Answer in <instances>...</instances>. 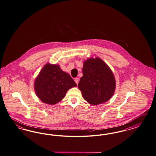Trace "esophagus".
Wrapping results in <instances>:
<instances>
[{
    "instance_id": "34e87169",
    "label": "esophagus",
    "mask_w": 156,
    "mask_h": 156,
    "mask_svg": "<svg viewBox=\"0 0 156 156\" xmlns=\"http://www.w3.org/2000/svg\"><path fill=\"white\" fill-rule=\"evenodd\" d=\"M74 81H75V83L78 85V83L79 82V79L78 78H75V79H74Z\"/></svg>"
}]
</instances>
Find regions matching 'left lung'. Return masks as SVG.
Returning <instances> with one entry per match:
<instances>
[{
    "mask_svg": "<svg viewBox=\"0 0 156 156\" xmlns=\"http://www.w3.org/2000/svg\"><path fill=\"white\" fill-rule=\"evenodd\" d=\"M83 76L78 85L83 98L97 105L108 101L114 94L116 81L109 67L99 58H90L83 62Z\"/></svg>",
    "mask_w": 156,
    "mask_h": 156,
    "instance_id": "obj_1",
    "label": "left lung"
}]
</instances>
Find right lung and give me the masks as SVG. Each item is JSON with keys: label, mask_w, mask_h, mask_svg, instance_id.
<instances>
[{"label": "right lung", "mask_w": 156, "mask_h": 156, "mask_svg": "<svg viewBox=\"0 0 156 156\" xmlns=\"http://www.w3.org/2000/svg\"><path fill=\"white\" fill-rule=\"evenodd\" d=\"M75 86L76 84L71 76L62 70L59 65L50 63L43 67L34 83L37 96L49 105L62 101L67 91Z\"/></svg>", "instance_id": "right-lung-1"}]
</instances>
